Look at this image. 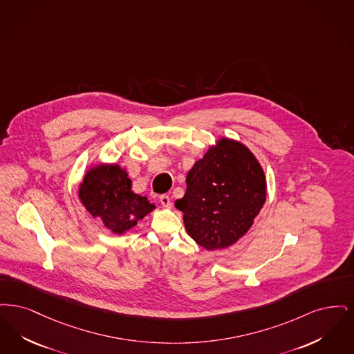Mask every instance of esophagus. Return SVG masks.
Returning <instances> with one entry per match:
<instances>
[{
    "mask_svg": "<svg viewBox=\"0 0 354 354\" xmlns=\"http://www.w3.org/2000/svg\"><path fill=\"white\" fill-rule=\"evenodd\" d=\"M160 203L164 206V207H171V201H170L169 196H161L160 197Z\"/></svg>",
    "mask_w": 354,
    "mask_h": 354,
    "instance_id": "34e87169",
    "label": "esophagus"
}]
</instances>
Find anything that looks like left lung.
I'll use <instances>...</instances> for the list:
<instances>
[{
  "mask_svg": "<svg viewBox=\"0 0 354 354\" xmlns=\"http://www.w3.org/2000/svg\"><path fill=\"white\" fill-rule=\"evenodd\" d=\"M186 192L174 206L185 229L201 247L214 251L236 243L266 202L261 162L238 140L218 138L186 176Z\"/></svg>",
  "mask_w": 354,
  "mask_h": 354,
  "instance_id": "obj_1",
  "label": "left lung"
}]
</instances>
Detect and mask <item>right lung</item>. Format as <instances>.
<instances>
[{
    "instance_id": "add662e5",
    "label": "right lung",
    "mask_w": 354,
    "mask_h": 354,
    "mask_svg": "<svg viewBox=\"0 0 354 354\" xmlns=\"http://www.w3.org/2000/svg\"><path fill=\"white\" fill-rule=\"evenodd\" d=\"M77 197L86 210L99 218L104 227L122 235L152 213L156 206L132 192L128 173L116 162L95 164L84 173Z\"/></svg>"
}]
</instances>
